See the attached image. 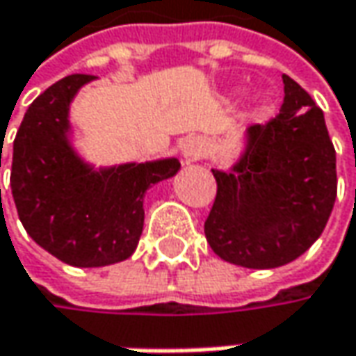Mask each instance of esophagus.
Returning <instances> with one entry per match:
<instances>
[{
	"mask_svg": "<svg viewBox=\"0 0 356 356\" xmlns=\"http://www.w3.org/2000/svg\"><path fill=\"white\" fill-rule=\"evenodd\" d=\"M182 154H184V158H186L188 162L200 160L202 154H204V144H202V140H200V138H188L186 142H184V146H182Z\"/></svg>",
	"mask_w": 356,
	"mask_h": 356,
	"instance_id": "esophagus-1",
	"label": "esophagus"
}]
</instances>
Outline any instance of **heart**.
I'll return each mask as SVG.
<instances>
[{
    "mask_svg": "<svg viewBox=\"0 0 356 356\" xmlns=\"http://www.w3.org/2000/svg\"><path fill=\"white\" fill-rule=\"evenodd\" d=\"M260 104H262V99H260Z\"/></svg>",
    "mask_w": 356,
    "mask_h": 356,
    "instance_id": "obj_1",
    "label": "heart"
}]
</instances>
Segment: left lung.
<instances>
[{
    "label": "left lung",
    "instance_id": "1",
    "mask_svg": "<svg viewBox=\"0 0 356 356\" xmlns=\"http://www.w3.org/2000/svg\"><path fill=\"white\" fill-rule=\"evenodd\" d=\"M268 124L246 130L228 170H212L216 198L204 222L210 248L244 268H276L307 252L337 198V154L323 110L293 78Z\"/></svg>",
    "mask_w": 356,
    "mask_h": 356
}]
</instances>
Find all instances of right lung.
<instances>
[{"mask_svg":"<svg viewBox=\"0 0 356 356\" xmlns=\"http://www.w3.org/2000/svg\"><path fill=\"white\" fill-rule=\"evenodd\" d=\"M92 80L88 74L67 76L31 102L13 140L9 178L27 234L81 268L132 257L144 228L146 190L180 170L176 158L99 170L81 160L67 136L70 104Z\"/></svg>","mask_w":356,"mask_h":356,"instance_id":"right-lung-1","label":"right lung"}]
</instances>
